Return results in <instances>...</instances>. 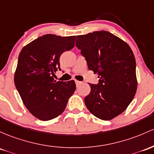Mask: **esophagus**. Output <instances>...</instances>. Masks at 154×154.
I'll return each mask as SVG.
<instances>
[{
    "mask_svg": "<svg viewBox=\"0 0 154 154\" xmlns=\"http://www.w3.org/2000/svg\"><path fill=\"white\" fill-rule=\"evenodd\" d=\"M75 82H76V85H80V84L82 83V82H81V81H79V80H75Z\"/></svg>",
    "mask_w": 154,
    "mask_h": 154,
    "instance_id": "1",
    "label": "esophagus"
}]
</instances>
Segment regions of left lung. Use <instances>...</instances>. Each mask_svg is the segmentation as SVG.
<instances>
[{
    "label": "left lung",
    "instance_id": "8db88e82",
    "mask_svg": "<svg viewBox=\"0 0 154 154\" xmlns=\"http://www.w3.org/2000/svg\"><path fill=\"white\" fill-rule=\"evenodd\" d=\"M76 46L89 70L98 74V85L89 83L85 97L88 109L99 119L109 121L121 114L134 99L137 88L136 61L128 44L105 30L76 37Z\"/></svg>",
    "mask_w": 154,
    "mask_h": 154
}]
</instances>
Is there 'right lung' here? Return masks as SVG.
Masks as SVG:
<instances>
[{
	"label": "right lung",
	"mask_w": 154,
	"mask_h": 154,
	"mask_svg": "<svg viewBox=\"0 0 154 154\" xmlns=\"http://www.w3.org/2000/svg\"><path fill=\"white\" fill-rule=\"evenodd\" d=\"M75 37L43 35L20 52L14 73L15 86L28 111L41 121L60 116L75 91L74 80L66 82L53 78L60 70V55L73 48Z\"/></svg>",
	"instance_id": "1"
}]
</instances>
